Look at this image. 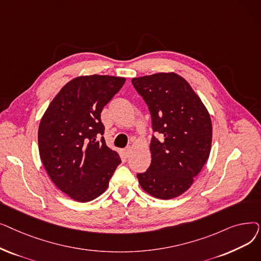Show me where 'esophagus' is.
<instances>
[{
	"mask_svg": "<svg viewBox=\"0 0 261 261\" xmlns=\"http://www.w3.org/2000/svg\"><path fill=\"white\" fill-rule=\"evenodd\" d=\"M131 151H132V148L131 147H127L125 150H123V154H125V156H129Z\"/></svg>",
	"mask_w": 261,
	"mask_h": 261,
	"instance_id": "esophagus-1",
	"label": "esophagus"
}]
</instances>
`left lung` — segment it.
I'll use <instances>...</instances> for the list:
<instances>
[{
    "label": "left lung",
    "mask_w": 261,
    "mask_h": 261,
    "mask_svg": "<svg viewBox=\"0 0 261 261\" xmlns=\"http://www.w3.org/2000/svg\"><path fill=\"white\" fill-rule=\"evenodd\" d=\"M146 101L152 129L151 164L139 173L141 187L152 197L173 199L193 185L212 148L211 115L188 82L173 72L132 79Z\"/></svg>",
    "instance_id": "obj_1"
}]
</instances>
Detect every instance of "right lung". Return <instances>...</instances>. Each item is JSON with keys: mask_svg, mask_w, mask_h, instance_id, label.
<instances>
[{"mask_svg": "<svg viewBox=\"0 0 261 261\" xmlns=\"http://www.w3.org/2000/svg\"><path fill=\"white\" fill-rule=\"evenodd\" d=\"M125 81L97 74L76 77L62 87L41 118V161L54 184L75 201L85 203L103 194L121 162L100 139L105 131L100 113Z\"/></svg>", "mask_w": 261, "mask_h": 261, "instance_id": "right-lung-1", "label": "right lung"}]
</instances>
